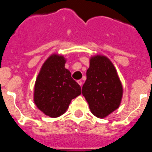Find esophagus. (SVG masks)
I'll return each instance as SVG.
<instances>
[{"label": "esophagus", "mask_w": 152, "mask_h": 152, "mask_svg": "<svg viewBox=\"0 0 152 152\" xmlns=\"http://www.w3.org/2000/svg\"><path fill=\"white\" fill-rule=\"evenodd\" d=\"M77 83H79V85L80 86H82V85H83V82H82V80H78L77 81Z\"/></svg>", "instance_id": "34e87169"}]
</instances>
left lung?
Returning <instances> with one entry per match:
<instances>
[{
	"label": "left lung",
	"instance_id": "left-lung-1",
	"mask_svg": "<svg viewBox=\"0 0 152 152\" xmlns=\"http://www.w3.org/2000/svg\"><path fill=\"white\" fill-rule=\"evenodd\" d=\"M82 89L91 113L99 118H105L121 104L122 83L113 63L102 55L90 58L86 80Z\"/></svg>",
	"mask_w": 152,
	"mask_h": 152
}]
</instances>
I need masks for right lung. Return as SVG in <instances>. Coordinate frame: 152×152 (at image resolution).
<instances>
[{"instance_id":"1","label":"right lung","mask_w":152,"mask_h":152,"mask_svg":"<svg viewBox=\"0 0 152 152\" xmlns=\"http://www.w3.org/2000/svg\"><path fill=\"white\" fill-rule=\"evenodd\" d=\"M66 60L53 53L42 66L34 85V101L37 107L51 118L66 113L72 99L81 94V87L65 68Z\"/></svg>"}]
</instances>
